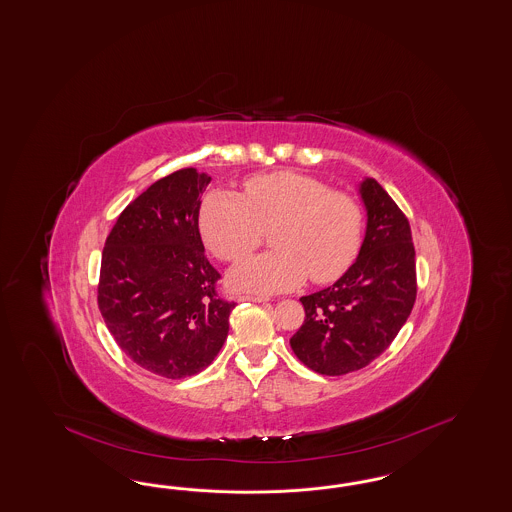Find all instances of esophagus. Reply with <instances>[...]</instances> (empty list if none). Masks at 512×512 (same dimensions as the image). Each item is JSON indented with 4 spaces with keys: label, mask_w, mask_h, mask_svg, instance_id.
<instances>
[{
    "label": "esophagus",
    "mask_w": 512,
    "mask_h": 512,
    "mask_svg": "<svg viewBox=\"0 0 512 512\" xmlns=\"http://www.w3.org/2000/svg\"><path fill=\"white\" fill-rule=\"evenodd\" d=\"M242 300H251V302H268V297H261V295H244L240 297Z\"/></svg>",
    "instance_id": "1"
}]
</instances>
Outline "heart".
Segmentation results:
<instances>
[{"instance_id":"b5f03b06","label":"heart","mask_w":512,"mask_h":512,"mask_svg":"<svg viewBox=\"0 0 512 512\" xmlns=\"http://www.w3.org/2000/svg\"><path fill=\"white\" fill-rule=\"evenodd\" d=\"M270 227L274 249L234 266L230 282L236 287L272 293L297 287L308 276L333 282L357 255L363 212L352 194L297 172L247 177L240 196L212 191L198 212L202 240L221 261L242 259Z\"/></svg>"}]
</instances>
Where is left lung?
Here are the masks:
<instances>
[{"label":"left lung","mask_w":512,"mask_h":512,"mask_svg":"<svg viewBox=\"0 0 512 512\" xmlns=\"http://www.w3.org/2000/svg\"><path fill=\"white\" fill-rule=\"evenodd\" d=\"M367 208L365 240L346 274L302 297L304 323L291 348L312 371H359L388 348L416 300V253L405 213L376 179L359 187Z\"/></svg>","instance_id":"8db88e82"}]
</instances>
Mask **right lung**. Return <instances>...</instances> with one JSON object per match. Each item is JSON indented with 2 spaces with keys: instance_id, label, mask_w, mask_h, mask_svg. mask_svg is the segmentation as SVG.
I'll list each match as a JSON object with an SVG mask.
<instances>
[{
  "instance_id": "right-lung-1",
  "label": "right lung",
  "mask_w": 512,
  "mask_h": 512,
  "mask_svg": "<svg viewBox=\"0 0 512 512\" xmlns=\"http://www.w3.org/2000/svg\"><path fill=\"white\" fill-rule=\"evenodd\" d=\"M212 177L183 168L134 198L102 251L98 308L117 346L141 369L187 378L208 365L229 335L236 302L221 299L198 230Z\"/></svg>"
}]
</instances>
